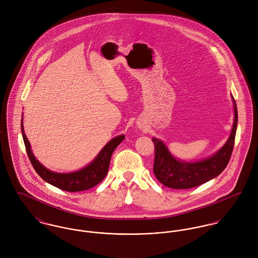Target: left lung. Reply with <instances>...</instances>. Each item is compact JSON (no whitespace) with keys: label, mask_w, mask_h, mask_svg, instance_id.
Here are the masks:
<instances>
[{"label":"left lung","mask_w":258,"mask_h":258,"mask_svg":"<svg viewBox=\"0 0 258 258\" xmlns=\"http://www.w3.org/2000/svg\"><path fill=\"white\" fill-rule=\"evenodd\" d=\"M233 105L234 123L230 136L225 145L211 158L196 163L181 162L170 154L162 141L152 139L155 147L153 172L161 184L171 188H190L205 184L221 174L227 166L234 147L238 117L234 99Z\"/></svg>","instance_id":"1"}]
</instances>
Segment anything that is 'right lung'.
I'll return each instance as SVG.
<instances>
[{
  "label": "right lung",
  "instance_id": "obj_1",
  "mask_svg": "<svg viewBox=\"0 0 258 258\" xmlns=\"http://www.w3.org/2000/svg\"><path fill=\"white\" fill-rule=\"evenodd\" d=\"M23 139L26 146V150L29 156V159L36 170L38 176L47 182L60 189L67 191H81L93 187L94 185L99 184L106 177L110 165L111 156L116 147L124 140V135L117 136L110 140L104 148L100 151L98 156L90 163L87 167L83 168L80 171L70 173V174H58L53 173L45 169L32 153L31 145L27 136L24 132L23 122L21 124Z\"/></svg>",
  "mask_w": 258,
  "mask_h": 258
}]
</instances>
